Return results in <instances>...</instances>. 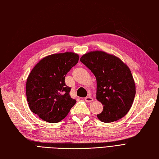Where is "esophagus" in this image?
<instances>
[{"mask_svg":"<svg viewBox=\"0 0 159 159\" xmlns=\"http://www.w3.org/2000/svg\"><path fill=\"white\" fill-rule=\"evenodd\" d=\"M85 101L88 102V103H90L93 101V98L91 97V96H86V98H85Z\"/></svg>","mask_w":159,"mask_h":159,"instance_id":"1","label":"esophagus"}]
</instances>
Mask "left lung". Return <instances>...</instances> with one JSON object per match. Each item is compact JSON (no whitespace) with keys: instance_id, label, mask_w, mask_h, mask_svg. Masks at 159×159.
<instances>
[{"instance_id":"left-lung-1","label":"left lung","mask_w":159,"mask_h":159,"mask_svg":"<svg viewBox=\"0 0 159 159\" xmlns=\"http://www.w3.org/2000/svg\"><path fill=\"white\" fill-rule=\"evenodd\" d=\"M80 61L96 79V99L103 111L100 121L111 123L121 119L131 109L135 95V85L128 66L121 59L102 50L84 54Z\"/></svg>"}]
</instances>
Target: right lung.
<instances>
[{"mask_svg":"<svg viewBox=\"0 0 159 159\" xmlns=\"http://www.w3.org/2000/svg\"><path fill=\"white\" fill-rule=\"evenodd\" d=\"M79 58L73 52L52 54L42 59L31 71L26 82L27 100L30 110L44 121H61L75 104L65 77Z\"/></svg>","mask_w":159,"mask_h":159,"instance_id":"obj_1","label":"right lung"}]
</instances>
